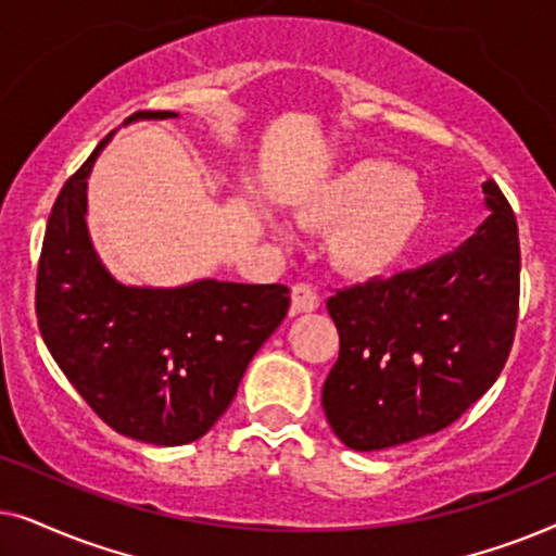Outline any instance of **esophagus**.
Segmentation results:
<instances>
[{
	"mask_svg": "<svg viewBox=\"0 0 556 556\" xmlns=\"http://www.w3.org/2000/svg\"><path fill=\"white\" fill-rule=\"evenodd\" d=\"M318 308V293L308 283H295L291 288V311L293 314H306Z\"/></svg>",
	"mask_w": 556,
	"mask_h": 556,
	"instance_id": "1",
	"label": "esophagus"
}]
</instances>
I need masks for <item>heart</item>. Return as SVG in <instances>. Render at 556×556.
I'll use <instances>...</instances> for the list:
<instances>
[{
  "instance_id": "heart-1",
  "label": "heart",
  "mask_w": 556,
  "mask_h": 556,
  "mask_svg": "<svg viewBox=\"0 0 556 556\" xmlns=\"http://www.w3.org/2000/svg\"><path fill=\"white\" fill-rule=\"evenodd\" d=\"M425 217V200L415 179L397 164H354L301 202L299 225L331 230L329 255L349 276H377L405 253Z\"/></svg>"
}]
</instances>
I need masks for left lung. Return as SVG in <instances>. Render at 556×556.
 I'll list each match as a JSON object with an SVG mask.
<instances>
[{"mask_svg": "<svg viewBox=\"0 0 556 556\" xmlns=\"http://www.w3.org/2000/svg\"><path fill=\"white\" fill-rule=\"evenodd\" d=\"M491 215L451 255L326 301L339 359L321 405L352 451H382L447 428L496 382L519 318V227L493 179Z\"/></svg>", "mask_w": 556, "mask_h": 556, "instance_id": "obj_1", "label": "left lung"}]
</instances>
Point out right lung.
I'll list each match as a JSON object with an SVG mask.
<instances>
[{
	"label": "right lung",
	"instance_id": "obj_1",
	"mask_svg": "<svg viewBox=\"0 0 556 556\" xmlns=\"http://www.w3.org/2000/svg\"><path fill=\"white\" fill-rule=\"evenodd\" d=\"M174 116L139 111L128 121ZM111 136L52 204L37 263V326L52 359L109 428L141 443L185 445L230 407L291 299L280 283H118L98 261L86 227L88 174Z\"/></svg>",
	"mask_w": 556,
	"mask_h": 556
}]
</instances>
